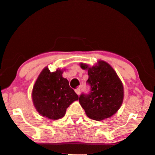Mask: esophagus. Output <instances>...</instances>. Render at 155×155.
I'll return each mask as SVG.
<instances>
[{"label":"esophagus","instance_id":"esophagus-1","mask_svg":"<svg viewBox=\"0 0 155 155\" xmlns=\"http://www.w3.org/2000/svg\"><path fill=\"white\" fill-rule=\"evenodd\" d=\"M75 92L77 93V94H78V95H79L80 94V92H81V90H80V88H77V89H75Z\"/></svg>","mask_w":155,"mask_h":155}]
</instances>
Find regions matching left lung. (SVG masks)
I'll use <instances>...</instances> for the list:
<instances>
[{
    "label": "left lung",
    "mask_w": 155,
    "mask_h": 155,
    "mask_svg": "<svg viewBox=\"0 0 155 155\" xmlns=\"http://www.w3.org/2000/svg\"><path fill=\"white\" fill-rule=\"evenodd\" d=\"M80 66L87 70L89 76L90 93L81 94L78 99L87 116L96 121L112 117L121 106L124 96L123 83L116 72L104 61L92 67L82 63Z\"/></svg>",
    "instance_id": "obj_1"
}]
</instances>
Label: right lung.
<instances>
[{"label": "right lung", "mask_w": 155, "mask_h": 155, "mask_svg": "<svg viewBox=\"0 0 155 155\" xmlns=\"http://www.w3.org/2000/svg\"><path fill=\"white\" fill-rule=\"evenodd\" d=\"M63 70L51 72L48 67L41 71L31 93L34 107L41 116L57 120L64 117L66 110L78 95L63 77Z\"/></svg>", "instance_id": "1"}]
</instances>
